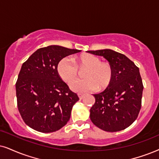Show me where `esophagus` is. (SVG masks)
I'll return each mask as SVG.
<instances>
[{
  "mask_svg": "<svg viewBox=\"0 0 159 159\" xmlns=\"http://www.w3.org/2000/svg\"><path fill=\"white\" fill-rule=\"evenodd\" d=\"M78 97H79L80 99H83V98H84V94H78Z\"/></svg>",
  "mask_w": 159,
  "mask_h": 159,
  "instance_id": "esophagus-1",
  "label": "esophagus"
}]
</instances>
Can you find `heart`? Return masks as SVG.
Listing matches in <instances>:
<instances>
[{
  "label": "heart",
  "mask_w": 159,
  "mask_h": 159,
  "mask_svg": "<svg viewBox=\"0 0 159 159\" xmlns=\"http://www.w3.org/2000/svg\"><path fill=\"white\" fill-rule=\"evenodd\" d=\"M65 57L57 65V73L66 83H70L77 77L78 69L85 70L84 80H78L70 84L73 91L86 93L97 89H104L110 85L113 79V68L110 64L101 62V59L92 54H84L75 59Z\"/></svg>",
  "instance_id": "heart-1"
}]
</instances>
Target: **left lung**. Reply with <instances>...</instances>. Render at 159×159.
<instances>
[{"label": "left lung", "mask_w": 159, "mask_h": 159, "mask_svg": "<svg viewBox=\"0 0 159 159\" xmlns=\"http://www.w3.org/2000/svg\"><path fill=\"white\" fill-rule=\"evenodd\" d=\"M87 53L103 56L114 72L111 84L103 92L93 94L95 102L90 109V119L105 131L125 129L141 109L144 86L139 67L127 56L110 49Z\"/></svg>", "instance_id": "left-lung-1"}]
</instances>
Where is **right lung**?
Returning a JSON list of instances; mask_svg holds the SVG:
<instances>
[{"label":"right lung","instance_id":"obj_1","mask_svg":"<svg viewBox=\"0 0 159 159\" xmlns=\"http://www.w3.org/2000/svg\"><path fill=\"white\" fill-rule=\"evenodd\" d=\"M76 49L50 45L36 51L22 65L16 82L17 108L25 123L43 133L61 129L69 121L79 100L57 73L60 60L79 53Z\"/></svg>","mask_w":159,"mask_h":159}]
</instances>
